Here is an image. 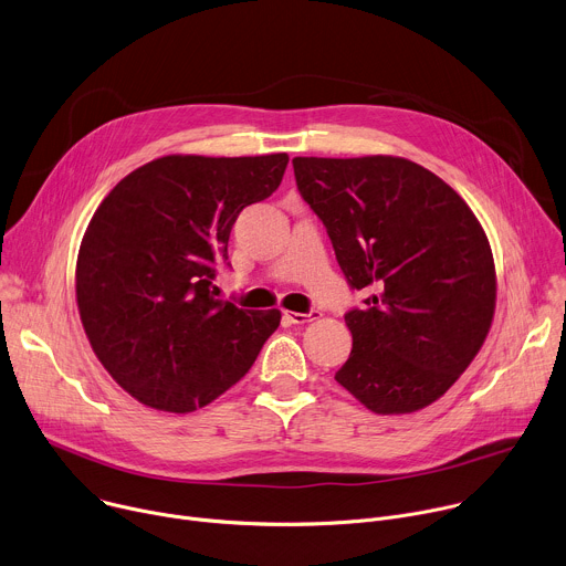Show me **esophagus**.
<instances>
[{
  "instance_id": "1",
  "label": "esophagus",
  "mask_w": 566,
  "mask_h": 566,
  "mask_svg": "<svg viewBox=\"0 0 566 566\" xmlns=\"http://www.w3.org/2000/svg\"><path fill=\"white\" fill-rule=\"evenodd\" d=\"M317 317V311L311 313H295V311H284V319L289 325H306V322H313Z\"/></svg>"
}]
</instances>
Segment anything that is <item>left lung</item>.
<instances>
[{"instance_id": "1", "label": "left lung", "mask_w": 566, "mask_h": 566, "mask_svg": "<svg viewBox=\"0 0 566 566\" xmlns=\"http://www.w3.org/2000/svg\"><path fill=\"white\" fill-rule=\"evenodd\" d=\"M297 190L325 223L363 308L336 380L376 415L439 400L486 340L497 302L491 241L470 206L402 156H295Z\"/></svg>"}]
</instances>
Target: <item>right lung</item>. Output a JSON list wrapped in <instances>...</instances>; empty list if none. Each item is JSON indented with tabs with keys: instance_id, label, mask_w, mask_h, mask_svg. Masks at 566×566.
Returning <instances> with one entry per match:
<instances>
[{
	"instance_id": "add662e5",
	"label": "right lung",
	"mask_w": 566,
	"mask_h": 566,
	"mask_svg": "<svg viewBox=\"0 0 566 566\" xmlns=\"http://www.w3.org/2000/svg\"><path fill=\"white\" fill-rule=\"evenodd\" d=\"M289 154H168L129 172L94 212L75 302L96 358L145 408L188 415L247 376L277 308L217 297L232 223L282 184Z\"/></svg>"
}]
</instances>
